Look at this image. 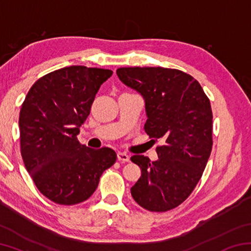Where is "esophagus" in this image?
<instances>
[{"label":"esophagus","instance_id":"esophagus-1","mask_svg":"<svg viewBox=\"0 0 251 251\" xmlns=\"http://www.w3.org/2000/svg\"><path fill=\"white\" fill-rule=\"evenodd\" d=\"M117 159L120 161H123V163H127L129 160V156L126 154V152H122L118 151L117 152Z\"/></svg>","mask_w":251,"mask_h":251}]
</instances>
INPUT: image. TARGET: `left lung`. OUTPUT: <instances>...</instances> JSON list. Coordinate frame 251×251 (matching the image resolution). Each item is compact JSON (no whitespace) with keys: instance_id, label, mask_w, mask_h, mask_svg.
I'll use <instances>...</instances> for the list:
<instances>
[{"instance_id":"obj_1","label":"left lung","mask_w":251,"mask_h":251,"mask_svg":"<svg viewBox=\"0 0 251 251\" xmlns=\"http://www.w3.org/2000/svg\"><path fill=\"white\" fill-rule=\"evenodd\" d=\"M117 76L145 100V131L163 138L158 159L134 155L142 175L130 188L135 201L150 211L163 212L184 202L205 169L212 148L209 99L196 79L175 69L121 67Z\"/></svg>"}]
</instances>
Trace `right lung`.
I'll return each instance as SVG.
<instances>
[{"label":"right lung","instance_id":"add662e5","mask_svg":"<svg viewBox=\"0 0 251 251\" xmlns=\"http://www.w3.org/2000/svg\"><path fill=\"white\" fill-rule=\"evenodd\" d=\"M113 72L69 66L33 84L20 112L21 154L37 189L59 205H75L95 192L116 161L112 148L92 150L76 136L100 85Z\"/></svg>","mask_w":251,"mask_h":251}]
</instances>
